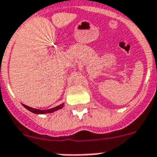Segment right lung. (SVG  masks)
Listing matches in <instances>:
<instances>
[{
    "mask_svg": "<svg viewBox=\"0 0 157 157\" xmlns=\"http://www.w3.org/2000/svg\"><path fill=\"white\" fill-rule=\"evenodd\" d=\"M23 105H24V106H25L27 109H29V111H31V112H33V113H36V114H42V113H52V112H54V111H56V110H58V109H61V108H63V104H61V105H59V106H56V107H55V108H52V109H47V110H40V109H34V108L29 107L26 105H24V104H23Z\"/></svg>",
    "mask_w": 157,
    "mask_h": 157,
    "instance_id": "add662e5",
    "label": "right lung"
}]
</instances>
